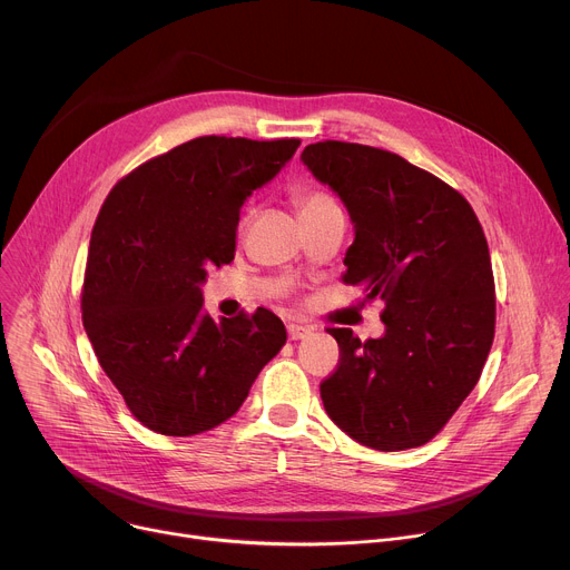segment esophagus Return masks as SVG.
I'll return each instance as SVG.
<instances>
[{
    "mask_svg": "<svg viewBox=\"0 0 570 570\" xmlns=\"http://www.w3.org/2000/svg\"><path fill=\"white\" fill-rule=\"evenodd\" d=\"M286 330H288V338H293V341L307 338L312 334V327L309 325H302V323H288Z\"/></svg>",
    "mask_w": 570,
    "mask_h": 570,
    "instance_id": "esophagus-1",
    "label": "esophagus"
}]
</instances>
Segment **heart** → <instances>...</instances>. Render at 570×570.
<instances>
[{"label": "heart", "mask_w": 570, "mask_h": 570, "mask_svg": "<svg viewBox=\"0 0 570 570\" xmlns=\"http://www.w3.org/2000/svg\"><path fill=\"white\" fill-rule=\"evenodd\" d=\"M332 204V199L323 193H302L297 197V206H299V213H309L314 208H321V206H327Z\"/></svg>", "instance_id": "heart-1"}]
</instances>
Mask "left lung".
<instances>
[{"instance_id":"1","label":"left lung","mask_w":570,"mask_h":570,"mask_svg":"<svg viewBox=\"0 0 570 570\" xmlns=\"http://www.w3.org/2000/svg\"><path fill=\"white\" fill-rule=\"evenodd\" d=\"M299 160L355 224L344 282L385 302L381 338L330 330L341 360L321 383L325 412L364 446H422L474 390L495 336L481 224L461 193L390 150L327 139Z\"/></svg>"}]
</instances>
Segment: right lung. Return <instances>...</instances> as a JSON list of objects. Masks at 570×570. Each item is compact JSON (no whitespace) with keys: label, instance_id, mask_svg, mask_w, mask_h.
<instances>
[{"label":"right lung","instance_id":"right-lung-1","mask_svg":"<svg viewBox=\"0 0 570 570\" xmlns=\"http://www.w3.org/2000/svg\"><path fill=\"white\" fill-rule=\"evenodd\" d=\"M299 139L197 137L144 163L107 195L91 232L82 321L94 353L137 420L187 438L238 412L286 344L258 307L213 321L202 284L232 263L240 208Z\"/></svg>","mask_w":570,"mask_h":570}]
</instances>
